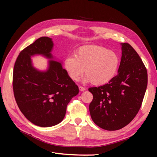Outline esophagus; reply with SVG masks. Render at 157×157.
<instances>
[{
	"instance_id": "obj_1",
	"label": "esophagus",
	"mask_w": 157,
	"mask_h": 157,
	"mask_svg": "<svg viewBox=\"0 0 157 157\" xmlns=\"http://www.w3.org/2000/svg\"><path fill=\"white\" fill-rule=\"evenodd\" d=\"M79 91H85V90H86V88H84V87H83V86H79Z\"/></svg>"
}]
</instances>
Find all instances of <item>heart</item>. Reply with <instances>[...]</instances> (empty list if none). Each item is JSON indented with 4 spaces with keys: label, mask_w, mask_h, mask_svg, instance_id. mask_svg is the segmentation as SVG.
Segmentation results:
<instances>
[{
    "label": "heart",
    "mask_w": 157,
    "mask_h": 157,
    "mask_svg": "<svg viewBox=\"0 0 157 157\" xmlns=\"http://www.w3.org/2000/svg\"><path fill=\"white\" fill-rule=\"evenodd\" d=\"M121 59L116 52L98 45L79 48L77 55H69L63 66L71 79L78 81L86 74L84 80L95 86H102L112 80L118 73Z\"/></svg>",
    "instance_id": "obj_1"
}]
</instances>
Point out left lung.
Instances as JSON below:
<instances>
[{
	"instance_id": "obj_1",
	"label": "left lung",
	"mask_w": 157,
	"mask_h": 157,
	"mask_svg": "<svg viewBox=\"0 0 157 157\" xmlns=\"http://www.w3.org/2000/svg\"><path fill=\"white\" fill-rule=\"evenodd\" d=\"M122 57L118 74L109 83L89 91L94 95L89 105L93 121L109 131L127 125L139 112L147 85L144 63L129 44L121 43Z\"/></svg>"
}]
</instances>
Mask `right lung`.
<instances>
[{
	"mask_svg": "<svg viewBox=\"0 0 157 157\" xmlns=\"http://www.w3.org/2000/svg\"><path fill=\"white\" fill-rule=\"evenodd\" d=\"M53 46L49 37L36 39L20 52L13 71V90L18 107L29 121L39 127L61 123L67 105L79 93L62 62L54 60ZM34 55L49 59L46 71H39L33 66L31 57Z\"/></svg>",
	"mask_w": 157,
	"mask_h": 157,
	"instance_id": "right-lung-1",
	"label": "right lung"
}]
</instances>
